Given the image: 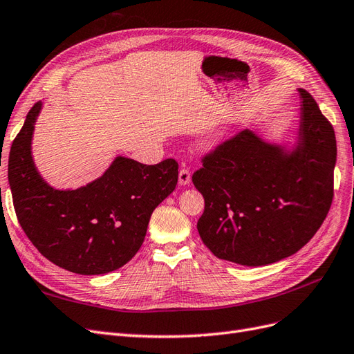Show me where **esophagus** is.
<instances>
[{
	"label": "esophagus",
	"instance_id": "obj_1",
	"mask_svg": "<svg viewBox=\"0 0 354 354\" xmlns=\"http://www.w3.org/2000/svg\"><path fill=\"white\" fill-rule=\"evenodd\" d=\"M189 180H191V174H189V170L188 169H180L179 170V176H178V182H179V185L180 187H185V185H188L189 184Z\"/></svg>",
	"mask_w": 354,
	"mask_h": 354
}]
</instances>
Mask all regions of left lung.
Returning a JSON list of instances; mask_svg holds the SVG:
<instances>
[{
  "label": "left lung",
  "mask_w": 354,
  "mask_h": 354,
  "mask_svg": "<svg viewBox=\"0 0 354 354\" xmlns=\"http://www.w3.org/2000/svg\"><path fill=\"white\" fill-rule=\"evenodd\" d=\"M292 150L241 131L203 158L192 182L204 197L197 222L219 259L265 266L297 253L324 223L334 197L333 124L306 89Z\"/></svg>",
  "instance_id": "obj_1"
}]
</instances>
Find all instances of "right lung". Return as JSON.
Instances as JSON below:
<instances>
[{
    "label": "right lung",
    "mask_w": 354,
    "mask_h": 354,
    "mask_svg": "<svg viewBox=\"0 0 354 354\" xmlns=\"http://www.w3.org/2000/svg\"><path fill=\"white\" fill-rule=\"evenodd\" d=\"M42 101L13 141L8 184L17 221L38 252L79 275H101L127 265L141 248L153 210L178 184V163L142 165L118 156L102 176L76 189H55L32 158Z\"/></svg>",
    "instance_id": "right-lung-1"
}]
</instances>
